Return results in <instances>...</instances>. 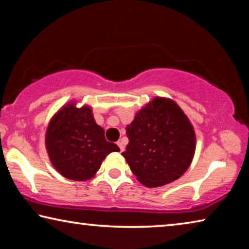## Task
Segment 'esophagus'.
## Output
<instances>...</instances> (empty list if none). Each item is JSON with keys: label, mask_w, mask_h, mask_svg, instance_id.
<instances>
[{"label": "esophagus", "mask_w": 249, "mask_h": 249, "mask_svg": "<svg viewBox=\"0 0 249 249\" xmlns=\"http://www.w3.org/2000/svg\"><path fill=\"white\" fill-rule=\"evenodd\" d=\"M117 146L120 147L121 151H123V150H124V145H123V142H117Z\"/></svg>", "instance_id": "obj_1"}]
</instances>
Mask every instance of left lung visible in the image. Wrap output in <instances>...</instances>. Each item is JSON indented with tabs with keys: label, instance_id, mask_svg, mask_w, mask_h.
<instances>
[{
	"label": "left lung",
	"instance_id": "obj_1",
	"mask_svg": "<svg viewBox=\"0 0 249 249\" xmlns=\"http://www.w3.org/2000/svg\"><path fill=\"white\" fill-rule=\"evenodd\" d=\"M128 145L122 153L142 184L157 188L179 179L196 153V133L175 101L157 96L126 126Z\"/></svg>",
	"mask_w": 249,
	"mask_h": 249
}]
</instances>
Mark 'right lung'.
Segmentation results:
<instances>
[{"instance_id": "add662e5", "label": "right lung", "mask_w": 249, "mask_h": 249, "mask_svg": "<svg viewBox=\"0 0 249 249\" xmlns=\"http://www.w3.org/2000/svg\"><path fill=\"white\" fill-rule=\"evenodd\" d=\"M46 149L59 174L74 181L93 178L101 163L119 146L105 140L89 105L65 104L50 120L45 136Z\"/></svg>"}]
</instances>
